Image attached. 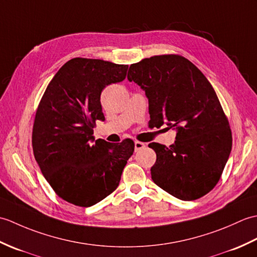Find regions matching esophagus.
<instances>
[{"mask_svg": "<svg viewBox=\"0 0 257 257\" xmlns=\"http://www.w3.org/2000/svg\"><path fill=\"white\" fill-rule=\"evenodd\" d=\"M145 147H146V144L140 143V141H135V150L136 151H139L141 149H144Z\"/></svg>", "mask_w": 257, "mask_h": 257, "instance_id": "34e87169", "label": "esophagus"}]
</instances>
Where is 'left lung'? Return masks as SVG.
Masks as SVG:
<instances>
[{"instance_id": "left-lung-1", "label": "left lung", "mask_w": 257, "mask_h": 257, "mask_svg": "<svg viewBox=\"0 0 257 257\" xmlns=\"http://www.w3.org/2000/svg\"><path fill=\"white\" fill-rule=\"evenodd\" d=\"M127 78L146 92L150 124L176 129L170 147L151 143L154 182L176 198L192 201L219 182L232 149L227 118L210 81L180 55H160L130 65Z\"/></svg>"}]
</instances>
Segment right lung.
Masks as SVG:
<instances>
[{"label":"right lung","mask_w":257,"mask_h":257,"mask_svg":"<svg viewBox=\"0 0 257 257\" xmlns=\"http://www.w3.org/2000/svg\"><path fill=\"white\" fill-rule=\"evenodd\" d=\"M128 65L76 57L64 64L38 105L32 145L43 176L69 203L88 207L117 189L135 150L133 140H95L94 125L105 120L100 94L125 78Z\"/></svg>","instance_id":"1"}]
</instances>
